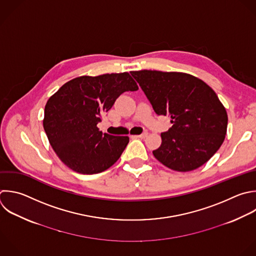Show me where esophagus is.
<instances>
[{"label": "esophagus", "instance_id": "1", "mask_svg": "<svg viewBox=\"0 0 256 256\" xmlns=\"http://www.w3.org/2000/svg\"><path fill=\"white\" fill-rule=\"evenodd\" d=\"M133 138H140V139H143V138H145V137H147V133H143V134H141V135H134V136H132Z\"/></svg>", "mask_w": 256, "mask_h": 256}]
</instances>
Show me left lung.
<instances>
[{
	"instance_id": "8db88e82",
	"label": "left lung",
	"mask_w": 256,
	"mask_h": 256,
	"mask_svg": "<svg viewBox=\"0 0 256 256\" xmlns=\"http://www.w3.org/2000/svg\"><path fill=\"white\" fill-rule=\"evenodd\" d=\"M157 115L173 124L161 133L154 157L166 167L192 171L220 148L227 130V113L216 93L202 80L186 73L141 70L130 72Z\"/></svg>"
}]
</instances>
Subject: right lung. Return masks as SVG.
<instances>
[{"mask_svg":"<svg viewBox=\"0 0 256 256\" xmlns=\"http://www.w3.org/2000/svg\"><path fill=\"white\" fill-rule=\"evenodd\" d=\"M138 86L129 73L81 76L65 83L45 106L44 130L60 160L73 171L96 174L107 170L121 156L128 136L102 133V115L126 91Z\"/></svg>","mask_w":256,"mask_h":256,"instance_id":"obj_1","label":"right lung"}]
</instances>
